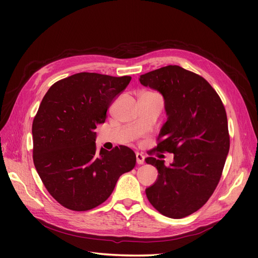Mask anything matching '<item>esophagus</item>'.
<instances>
[{
    "instance_id": "obj_1",
    "label": "esophagus",
    "mask_w": 258,
    "mask_h": 258,
    "mask_svg": "<svg viewBox=\"0 0 258 258\" xmlns=\"http://www.w3.org/2000/svg\"><path fill=\"white\" fill-rule=\"evenodd\" d=\"M136 157H137V163L138 165H143L144 163V156L140 153L136 154Z\"/></svg>"
}]
</instances>
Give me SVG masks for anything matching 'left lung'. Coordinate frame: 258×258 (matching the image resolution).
I'll use <instances>...</instances> for the list:
<instances>
[{"mask_svg":"<svg viewBox=\"0 0 258 258\" xmlns=\"http://www.w3.org/2000/svg\"><path fill=\"white\" fill-rule=\"evenodd\" d=\"M165 100L167 121L160 129L157 150L173 153V162L154 157L158 177L145 189L159 212L183 218L198 211L220 182L229 152L228 122L221 98L204 77L178 67L168 66L139 79Z\"/></svg>","mask_w":258,"mask_h":258,"instance_id":"8db88e82","label":"left lung"}]
</instances>
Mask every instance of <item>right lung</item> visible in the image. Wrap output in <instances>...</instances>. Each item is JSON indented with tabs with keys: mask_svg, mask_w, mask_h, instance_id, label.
I'll list each match as a JSON object with an SVG mask.
<instances>
[{
	"mask_svg": "<svg viewBox=\"0 0 258 258\" xmlns=\"http://www.w3.org/2000/svg\"><path fill=\"white\" fill-rule=\"evenodd\" d=\"M130 76L77 73L46 92L32 124L33 161L48 192L60 205L87 211L111 196L121 174L136 166L135 152L96 147V128L126 89Z\"/></svg>",
	"mask_w": 258,
	"mask_h": 258,
	"instance_id": "right-lung-1",
	"label": "right lung"
}]
</instances>
